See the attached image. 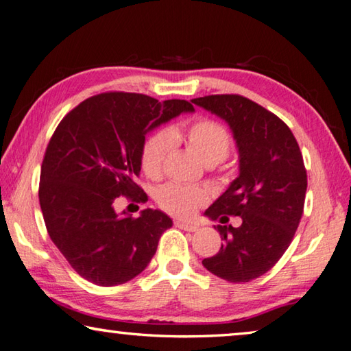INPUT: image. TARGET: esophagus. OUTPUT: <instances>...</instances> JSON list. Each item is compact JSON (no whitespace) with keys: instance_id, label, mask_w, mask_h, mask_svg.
I'll return each mask as SVG.
<instances>
[{"instance_id":"34e87169","label":"esophagus","mask_w":351,"mask_h":351,"mask_svg":"<svg viewBox=\"0 0 351 351\" xmlns=\"http://www.w3.org/2000/svg\"><path fill=\"white\" fill-rule=\"evenodd\" d=\"M175 226L178 228H181V230H186V232H196L197 230V226L189 224V222H182V221H175Z\"/></svg>"}]
</instances>
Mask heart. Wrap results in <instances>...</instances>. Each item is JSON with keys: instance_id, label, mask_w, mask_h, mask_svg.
<instances>
[{"instance_id": "heart-1", "label": "heart", "mask_w": 351, "mask_h": 351, "mask_svg": "<svg viewBox=\"0 0 351 351\" xmlns=\"http://www.w3.org/2000/svg\"><path fill=\"white\" fill-rule=\"evenodd\" d=\"M176 141H186L195 155L206 165H215L228 156L232 150V136L224 125L210 118H199L192 124L173 129H161L145 138L139 155V162L145 175L158 180L164 171V164ZM159 208L178 218H190L208 201L204 189L169 182L158 189L155 195Z\"/></svg>"}]
</instances>
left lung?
<instances>
[{
  "mask_svg": "<svg viewBox=\"0 0 351 351\" xmlns=\"http://www.w3.org/2000/svg\"><path fill=\"white\" fill-rule=\"evenodd\" d=\"M192 103L226 119L239 149V176L206 210L222 244L202 265L228 282L253 281L289 248L304 213L307 170L301 149L281 118L242 95H208ZM239 215V228L228 226Z\"/></svg>",
  "mask_w": 351,
  "mask_h": 351,
  "instance_id": "8db88e82",
  "label": "left lung"
}]
</instances>
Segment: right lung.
I'll list each match as a JSON object with an SVG mask.
<instances>
[{"instance_id": "1", "label": "right lung", "mask_w": 351, "mask_h": 351, "mask_svg": "<svg viewBox=\"0 0 351 351\" xmlns=\"http://www.w3.org/2000/svg\"><path fill=\"white\" fill-rule=\"evenodd\" d=\"M182 112H193L186 99L106 92L82 101L55 129L38 196L50 239L87 281L110 287L138 276L171 227L159 210L132 218L117 215L114 204L121 196L147 199L136 182L145 135Z\"/></svg>"}]
</instances>
